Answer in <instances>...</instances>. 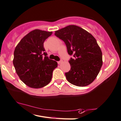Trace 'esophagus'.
<instances>
[{"label":"esophagus","instance_id":"34e87169","mask_svg":"<svg viewBox=\"0 0 121 121\" xmlns=\"http://www.w3.org/2000/svg\"><path fill=\"white\" fill-rule=\"evenodd\" d=\"M63 62V61L62 60H60V61H58V63L59 65H60V64H61V63H62Z\"/></svg>","mask_w":121,"mask_h":121}]
</instances>
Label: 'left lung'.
Instances as JSON below:
<instances>
[{
    "mask_svg": "<svg viewBox=\"0 0 121 121\" xmlns=\"http://www.w3.org/2000/svg\"><path fill=\"white\" fill-rule=\"evenodd\" d=\"M64 42L71 69L65 75L67 80L77 86H86L93 82L102 66V52L94 37L83 28L69 25L55 32Z\"/></svg>",
    "mask_w": 121,
    "mask_h": 121,
    "instance_id": "obj_1",
    "label": "left lung"
}]
</instances>
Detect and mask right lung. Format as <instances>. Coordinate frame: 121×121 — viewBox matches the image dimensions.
<instances>
[{
    "mask_svg": "<svg viewBox=\"0 0 121 121\" xmlns=\"http://www.w3.org/2000/svg\"><path fill=\"white\" fill-rule=\"evenodd\" d=\"M52 33L33 30L15 48L13 65L20 79L28 87L39 88L45 86L51 80L53 70L58 67L56 61L48 58L43 45Z\"/></svg>",
    "mask_w": 121,
    "mask_h": 121,
    "instance_id": "1",
    "label": "right lung"
}]
</instances>
